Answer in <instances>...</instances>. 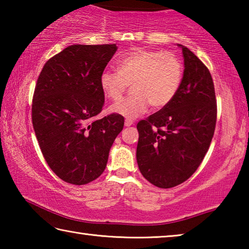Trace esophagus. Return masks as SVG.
Segmentation results:
<instances>
[{
    "mask_svg": "<svg viewBox=\"0 0 249 249\" xmlns=\"http://www.w3.org/2000/svg\"><path fill=\"white\" fill-rule=\"evenodd\" d=\"M134 123H133V121H129V120H126L125 121V126L126 127H129V126H132Z\"/></svg>",
    "mask_w": 249,
    "mask_h": 249,
    "instance_id": "obj_1",
    "label": "esophagus"
}]
</instances>
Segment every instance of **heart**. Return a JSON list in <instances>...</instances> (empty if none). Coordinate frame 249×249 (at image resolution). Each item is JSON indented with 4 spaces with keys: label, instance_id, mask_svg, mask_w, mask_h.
Instances as JSON below:
<instances>
[{
    "label": "heart",
    "instance_id": "heart-1",
    "mask_svg": "<svg viewBox=\"0 0 249 249\" xmlns=\"http://www.w3.org/2000/svg\"><path fill=\"white\" fill-rule=\"evenodd\" d=\"M116 73L105 71L100 86L113 101L122 98L130 86L132 95L113 104L109 111L127 120L136 119L151 108L166 107L176 98L183 79V66L174 53L134 49L115 65Z\"/></svg>",
    "mask_w": 249,
    "mask_h": 249
}]
</instances>
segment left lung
Instances as JSON below:
<instances>
[{"instance_id":"1","label":"left lung","mask_w":249,"mask_h":249,"mask_svg":"<svg viewBox=\"0 0 249 249\" xmlns=\"http://www.w3.org/2000/svg\"><path fill=\"white\" fill-rule=\"evenodd\" d=\"M182 49L181 87L169 105L137 124L136 159L146 180L168 189L195 174L212 141L216 100L209 69L190 49Z\"/></svg>"}]
</instances>
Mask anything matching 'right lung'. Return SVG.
Wrapping results in <instances>:
<instances>
[{"label":"right lung","instance_id":"right-lung-1","mask_svg":"<svg viewBox=\"0 0 249 249\" xmlns=\"http://www.w3.org/2000/svg\"><path fill=\"white\" fill-rule=\"evenodd\" d=\"M113 45H71L46 62L32 105L34 130L48 166L61 180L82 185L103 174L124 117L102 111L100 77Z\"/></svg>","mask_w":249,"mask_h":249}]
</instances>
